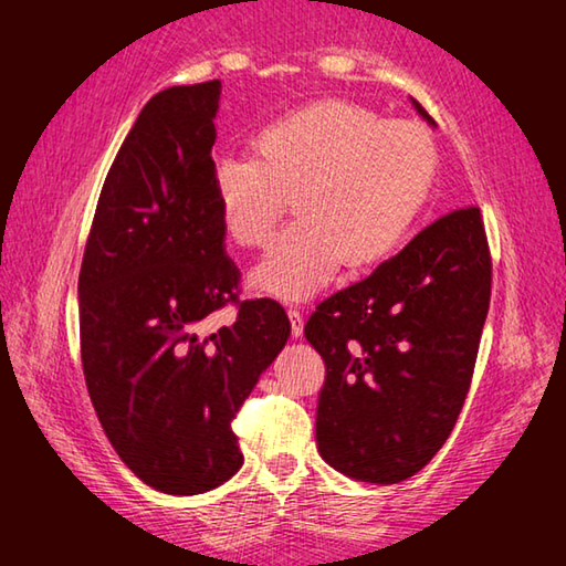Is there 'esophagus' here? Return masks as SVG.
<instances>
[{
  "mask_svg": "<svg viewBox=\"0 0 566 566\" xmlns=\"http://www.w3.org/2000/svg\"><path fill=\"white\" fill-rule=\"evenodd\" d=\"M286 314H290L292 335H294V338H298V335L304 333V314L298 308H290V311H286Z\"/></svg>",
  "mask_w": 566,
  "mask_h": 566,
  "instance_id": "34e87169",
  "label": "esophagus"
}]
</instances>
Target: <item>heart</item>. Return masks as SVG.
Masks as SVG:
<instances>
[{
	"label": "heart",
	"mask_w": 566,
	"mask_h": 566,
	"mask_svg": "<svg viewBox=\"0 0 566 566\" xmlns=\"http://www.w3.org/2000/svg\"><path fill=\"white\" fill-rule=\"evenodd\" d=\"M426 130L326 99L258 128L252 155L213 165V197L240 248H264L290 197L296 221L250 274L258 292L302 302L347 272L384 260L411 231L436 182Z\"/></svg>",
	"instance_id": "heart-1"
}]
</instances>
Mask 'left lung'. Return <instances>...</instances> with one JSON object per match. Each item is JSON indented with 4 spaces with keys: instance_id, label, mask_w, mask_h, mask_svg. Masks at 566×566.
<instances>
[{
    "instance_id": "obj_1",
    "label": "left lung",
    "mask_w": 566,
    "mask_h": 566,
    "mask_svg": "<svg viewBox=\"0 0 566 566\" xmlns=\"http://www.w3.org/2000/svg\"><path fill=\"white\" fill-rule=\"evenodd\" d=\"M489 298L491 250L474 203L442 213L365 280L323 298L304 326L326 363L323 460L369 484L420 472L464 406Z\"/></svg>"
}]
</instances>
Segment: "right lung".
I'll return each instance as SVG.
<instances>
[{
  "mask_svg": "<svg viewBox=\"0 0 566 566\" xmlns=\"http://www.w3.org/2000/svg\"><path fill=\"white\" fill-rule=\"evenodd\" d=\"M221 82L155 94L104 179L80 268L84 381L106 438L148 486L195 496L240 464L231 423L292 333L274 298H240L213 197ZM226 305L237 321H202Z\"/></svg>",
  "mask_w": 566,
  "mask_h": 566,
  "instance_id": "obj_1",
  "label": "right lung"
}]
</instances>
